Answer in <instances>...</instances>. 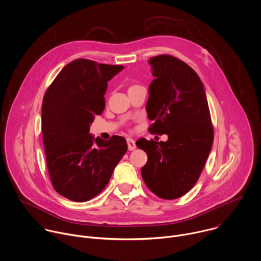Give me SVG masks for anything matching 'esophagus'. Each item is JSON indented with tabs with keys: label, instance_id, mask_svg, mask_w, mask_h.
<instances>
[{
	"label": "esophagus",
	"instance_id": "esophagus-1",
	"mask_svg": "<svg viewBox=\"0 0 261 261\" xmlns=\"http://www.w3.org/2000/svg\"><path fill=\"white\" fill-rule=\"evenodd\" d=\"M126 142H127V148H128L129 151H133V150L136 149L137 146H136L135 140H133L132 138H127V139H126Z\"/></svg>",
	"mask_w": 261,
	"mask_h": 261
}]
</instances>
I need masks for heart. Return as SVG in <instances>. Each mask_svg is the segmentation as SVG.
Masks as SVG:
<instances>
[{
  "label": "heart",
  "instance_id": "b5f03b06",
  "mask_svg": "<svg viewBox=\"0 0 261 261\" xmlns=\"http://www.w3.org/2000/svg\"><path fill=\"white\" fill-rule=\"evenodd\" d=\"M132 87H135V86H132ZM132 87H130V88H132Z\"/></svg>",
  "mask_w": 261,
  "mask_h": 261
}]
</instances>
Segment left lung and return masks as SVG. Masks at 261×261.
<instances>
[{
	"label": "left lung",
	"mask_w": 261,
	"mask_h": 261,
	"mask_svg": "<svg viewBox=\"0 0 261 261\" xmlns=\"http://www.w3.org/2000/svg\"><path fill=\"white\" fill-rule=\"evenodd\" d=\"M154 81L149 87L148 118L152 134L168 136L166 142L140 139L147 153L141 174L151 192L172 200L197 182L213 143V126L203 84L184 61L159 55L149 59Z\"/></svg>",
	"instance_id": "8db88e82"
}]
</instances>
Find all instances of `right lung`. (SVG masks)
Wrapping results in <instances>:
<instances>
[{
    "label": "right lung",
    "mask_w": 261,
    "mask_h": 261,
    "mask_svg": "<svg viewBox=\"0 0 261 261\" xmlns=\"http://www.w3.org/2000/svg\"><path fill=\"white\" fill-rule=\"evenodd\" d=\"M122 69L76 59L45 93L42 132L48 171L55 191L71 201L86 202L100 194L127 150L122 137L105 141L89 134L105 108L107 83Z\"/></svg>",
    "instance_id": "add662e5"
}]
</instances>
